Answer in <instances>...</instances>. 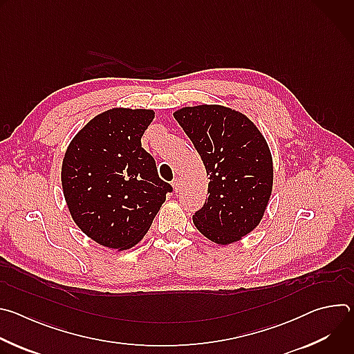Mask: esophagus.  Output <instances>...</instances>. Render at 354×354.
Masks as SVG:
<instances>
[{
    "instance_id": "34e87169",
    "label": "esophagus",
    "mask_w": 354,
    "mask_h": 354,
    "mask_svg": "<svg viewBox=\"0 0 354 354\" xmlns=\"http://www.w3.org/2000/svg\"><path fill=\"white\" fill-rule=\"evenodd\" d=\"M172 186H174L175 192H178L179 187H180V179H179V178H175V179L172 180Z\"/></svg>"
}]
</instances>
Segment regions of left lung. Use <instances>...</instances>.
<instances>
[{"instance_id": "8db88e82", "label": "left lung", "mask_w": 354, "mask_h": 354, "mask_svg": "<svg viewBox=\"0 0 354 354\" xmlns=\"http://www.w3.org/2000/svg\"><path fill=\"white\" fill-rule=\"evenodd\" d=\"M174 118L210 176L206 203L193 214L196 228L218 245L239 241L258 227L272 194L273 160L263 134L221 105L186 106Z\"/></svg>"}]
</instances>
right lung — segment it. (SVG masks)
I'll use <instances>...</instances> for the list:
<instances>
[{"instance_id":"right-lung-1","label":"right lung","mask_w":354,"mask_h":354,"mask_svg":"<svg viewBox=\"0 0 354 354\" xmlns=\"http://www.w3.org/2000/svg\"><path fill=\"white\" fill-rule=\"evenodd\" d=\"M154 116L151 109H109L89 120L67 147L62 167L67 206L80 230L99 245L133 248L172 190L141 147Z\"/></svg>"}]
</instances>
